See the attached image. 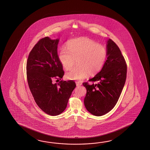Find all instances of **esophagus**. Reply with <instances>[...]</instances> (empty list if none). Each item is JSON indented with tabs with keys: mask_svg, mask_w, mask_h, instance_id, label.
Listing matches in <instances>:
<instances>
[{
	"mask_svg": "<svg viewBox=\"0 0 150 150\" xmlns=\"http://www.w3.org/2000/svg\"><path fill=\"white\" fill-rule=\"evenodd\" d=\"M76 85L77 86H80V85H81V83H80V82H79V81H76Z\"/></svg>",
	"mask_w": 150,
	"mask_h": 150,
	"instance_id": "1",
	"label": "esophagus"
}]
</instances>
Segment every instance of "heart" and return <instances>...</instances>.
Wrapping results in <instances>:
<instances>
[{
    "label": "heart",
    "instance_id": "b5f03b06",
    "mask_svg": "<svg viewBox=\"0 0 150 150\" xmlns=\"http://www.w3.org/2000/svg\"><path fill=\"white\" fill-rule=\"evenodd\" d=\"M67 48H61L58 54L59 61L67 70L76 63V67L66 74L67 79L83 80L88 74L93 75L101 70L107 59L108 51L105 46L86 37L70 40Z\"/></svg>",
    "mask_w": 150,
    "mask_h": 150
}]
</instances>
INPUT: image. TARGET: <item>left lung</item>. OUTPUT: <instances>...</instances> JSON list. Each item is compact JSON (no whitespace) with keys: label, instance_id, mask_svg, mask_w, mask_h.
Masks as SVG:
<instances>
[{"label":"left lung","instance_id":"8db88e82","mask_svg":"<svg viewBox=\"0 0 150 150\" xmlns=\"http://www.w3.org/2000/svg\"><path fill=\"white\" fill-rule=\"evenodd\" d=\"M107 59L101 70L92 79L83 83L86 87L85 106L93 115L100 116L113 108L125 86L127 66L118 46L111 39L107 43Z\"/></svg>","mask_w":150,"mask_h":150}]
</instances>
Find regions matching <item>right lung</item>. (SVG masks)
Masks as SVG:
<instances>
[{
  "instance_id": "right-lung-1",
  "label": "right lung",
  "mask_w": 150,
  "mask_h": 150,
  "mask_svg": "<svg viewBox=\"0 0 150 150\" xmlns=\"http://www.w3.org/2000/svg\"><path fill=\"white\" fill-rule=\"evenodd\" d=\"M58 42L49 37L40 40L30 52L26 65L27 81L35 102L51 116L64 112L76 86L73 80L52 83L64 74L57 54Z\"/></svg>"
}]
</instances>
